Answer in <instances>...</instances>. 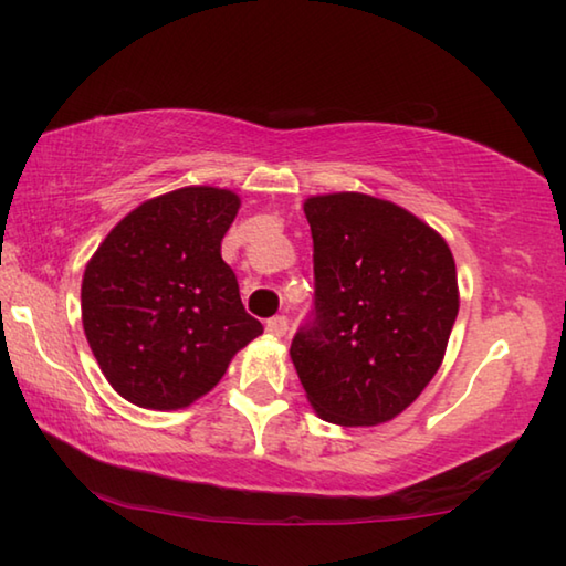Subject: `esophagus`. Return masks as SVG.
Returning a JSON list of instances; mask_svg holds the SVG:
<instances>
[{"mask_svg": "<svg viewBox=\"0 0 566 566\" xmlns=\"http://www.w3.org/2000/svg\"><path fill=\"white\" fill-rule=\"evenodd\" d=\"M286 329H290V322H286V317H282V314L280 317H272L270 322H266V332H270V337L280 339L286 334Z\"/></svg>", "mask_w": 566, "mask_h": 566, "instance_id": "34e87169", "label": "esophagus"}]
</instances>
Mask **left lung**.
<instances>
[{
  "instance_id": "obj_1",
  "label": "left lung",
  "mask_w": 566,
  "mask_h": 566,
  "mask_svg": "<svg viewBox=\"0 0 566 566\" xmlns=\"http://www.w3.org/2000/svg\"><path fill=\"white\" fill-rule=\"evenodd\" d=\"M314 242V310L292 361L322 419H395L437 375L459 312L442 237L407 209L359 191L304 202Z\"/></svg>"
}]
</instances>
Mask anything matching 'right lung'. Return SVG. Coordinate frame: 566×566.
Listing matches in <instances>:
<instances>
[{
	"label": "right lung",
	"instance_id": "obj_1",
	"mask_svg": "<svg viewBox=\"0 0 566 566\" xmlns=\"http://www.w3.org/2000/svg\"><path fill=\"white\" fill-rule=\"evenodd\" d=\"M237 209L234 191L217 187L155 197L112 229L84 270V334L132 405L189 407L262 334L222 260Z\"/></svg>",
	"mask_w": 566,
	"mask_h": 566
}]
</instances>
